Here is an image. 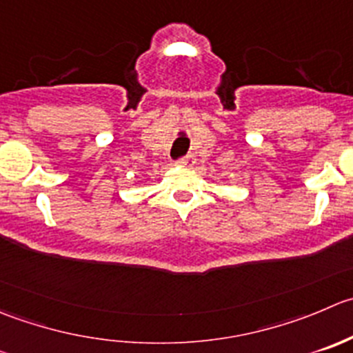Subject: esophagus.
<instances>
[{
	"mask_svg": "<svg viewBox=\"0 0 353 353\" xmlns=\"http://www.w3.org/2000/svg\"><path fill=\"white\" fill-rule=\"evenodd\" d=\"M179 163L181 167H188V169H191V167L194 165V163H196V157L193 155V153H188L186 157H183V159H179Z\"/></svg>",
	"mask_w": 353,
	"mask_h": 353,
	"instance_id": "34e87169",
	"label": "esophagus"
}]
</instances>
